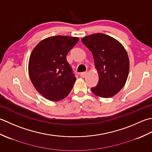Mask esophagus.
I'll list each match as a JSON object with an SVG mask.
<instances>
[{"mask_svg":"<svg viewBox=\"0 0 152 152\" xmlns=\"http://www.w3.org/2000/svg\"><path fill=\"white\" fill-rule=\"evenodd\" d=\"M87 74H88V72H82V73H80V76L82 78H85V77H86V76L87 75Z\"/></svg>","mask_w":152,"mask_h":152,"instance_id":"esophagus-1","label":"esophagus"}]
</instances>
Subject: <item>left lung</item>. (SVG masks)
Returning <instances> with one entry per match:
<instances>
[{
    "mask_svg": "<svg viewBox=\"0 0 152 152\" xmlns=\"http://www.w3.org/2000/svg\"><path fill=\"white\" fill-rule=\"evenodd\" d=\"M83 44L92 52L99 80L92 92L102 98H110L118 93L125 85L129 72V59L124 46L103 33L86 36Z\"/></svg>",
    "mask_w": 152,
    "mask_h": 152,
    "instance_id": "obj_1",
    "label": "left lung"
}]
</instances>
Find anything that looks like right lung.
<instances>
[{"instance_id":"add662e5","label":"right lung","mask_w":152,"mask_h":152,"mask_svg":"<svg viewBox=\"0 0 152 152\" xmlns=\"http://www.w3.org/2000/svg\"><path fill=\"white\" fill-rule=\"evenodd\" d=\"M78 41V37H50L37 44L31 54L30 79L37 91L47 100L60 101L73 88L76 77L66 56Z\"/></svg>"}]
</instances>
